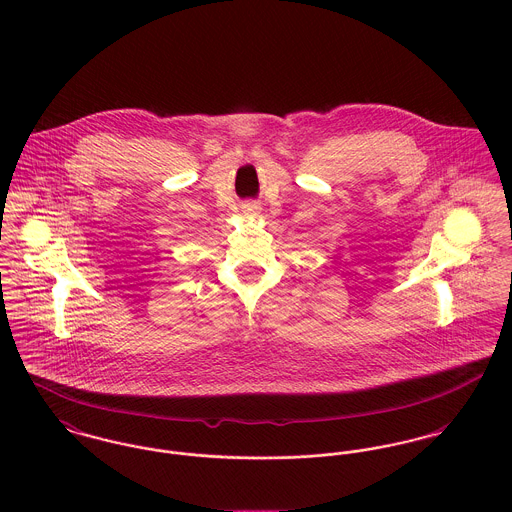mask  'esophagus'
Masks as SVG:
<instances>
[{
	"label": "esophagus",
	"instance_id": "obj_1",
	"mask_svg": "<svg viewBox=\"0 0 512 512\" xmlns=\"http://www.w3.org/2000/svg\"><path fill=\"white\" fill-rule=\"evenodd\" d=\"M244 209H246V211H248V213H254V215H256V213H258V209H260V207H258V205H256V203H248V205H246V207H244Z\"/></svg>",
	"mask_w": 512,
	"mask_h": 512
}]
</instances>
